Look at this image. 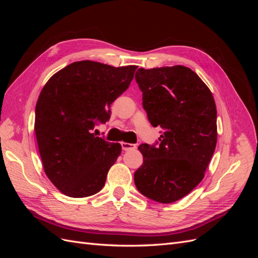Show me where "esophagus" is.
<instances>
[{"mask_svg":"<svg viewBox=\"0 0 258 258\" xmlns=\"http://www.w3.org/2000/svg\"><path fill=\"white\" fill-rule=\"evenodd\" d=\"M121 147L123 151H131V150H135V148H137V145L127 143V142H121Z\"/></svg>","mask_w":258,"mask_h":258,"instance_id":"34e87169","label":"esophagus"}]
</instances>
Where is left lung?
Masks as SVG:
<instances>
[{
  "label": "left lung",
  "mask_w": 258,
  "mask_h": 258,
  "mask_svg": "<svg viewBox=\"0 0 258 258\" xmlns=\"http://www.w3.org/2000/svg\"><path fill=\"white\" fill-rule=\"evenodd\" d=\"M136 81L148 120L161 128V136L158 146H139L143 165L135 172V183L147 198L171 204L205 177L217 141L215 101L200 77L184 66L140 68Z\"/></svg>",
  "instance_id": "8db88e82"
}]
</instances>
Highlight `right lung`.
<instances>
[{"mask_svg": "<svg viewBox=\"0 0 258 258\" xmlns=\"http://www.w3.org/2000/svg\"><path fill=\"white\" fill-rule=\"evenodd\" d=\"M137 68L77 61L43 87L35 106L38 152L46 175L66 196L88 197L104 186L121 145L92 130L98 121L110 119L111 104L127 90Z\"/></svg>", "mask_w": 258, "mask_h": 258, "instance_id": "add662e5", "label": "right lung"}]
</instances>
